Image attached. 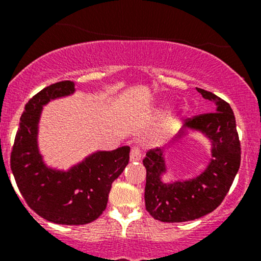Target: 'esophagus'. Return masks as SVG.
<instances>
[{"label":"esophagus","mask_w":261,"mask_h":261,"mask_svg":"<svg viewBox=\"0 0 261 261\" xmlns=\"http://www.w3.org/2000/svg\"><path fill=\"white\" fill-rule=\"evenodd\" d=\"M142 158V153H141V149L139 146H134L133 149L130 152V161L131 162H139Z\"/></svg>","instance_id":"obj_1"}]
</instances>
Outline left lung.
Wrapping results in <instances>:
<instances>
[{
  "label": "left lung",
  "instance_id": "1",
  "mask_svg": "<svg viewBox=\"0 0 261 261\" xmlns=\"http://www.w3.org/2000/svg\"><path fill=\"white\" fill-rule=\"evenodd\" d=\"M205 99L214 101L215 113L188 119L182 130L166 147L149 149L143 160L146 168V210L162 222H187L214 211L223 201L241 166V142L236 118L227 101L214 93L197 88ZM202 133L212 145V158L199 176L190 179L164 182L165 151L186 130Z\"/></svg>",
  "mask_w": 261,
  "mask_h": 261
}]
</instances>
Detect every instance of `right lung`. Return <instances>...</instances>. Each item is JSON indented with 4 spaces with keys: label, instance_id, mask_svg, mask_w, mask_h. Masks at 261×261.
<instances>
[{
    "label": "right lung",
    "instance_id": "add662e5",
    "mask_svg": "<svg viewBox=\"0 0 261 261\" xmlns=\"http://www.w3.org/2000/svg\"><path fill=\"white\" fill-rule=\"evenodd\" d=\"M71 81L54 83L27 103L11 153V169L27 205L39 216L59 224H86L107 207L113 181L130 158V147L97 151L67 170L51 168L39 151L38 135L43 107L73 94Z\"/></svg>",
    "mask_w": 261,
    "mask_h": 261
}]
</instances>
